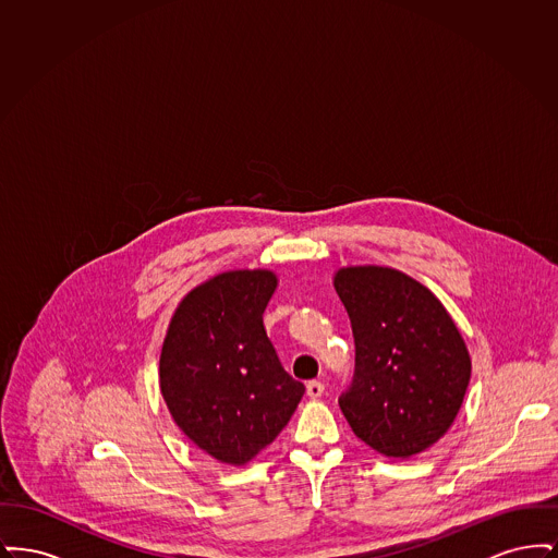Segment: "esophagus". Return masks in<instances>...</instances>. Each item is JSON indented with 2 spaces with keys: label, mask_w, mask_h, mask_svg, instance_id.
<instances>
[{
  "label": "esophagus",
  "mask_w": 558,
  "mask_h": 558,
  "mask_svg": "<svg viewBox=\"0 0 558 558\" xmlns=\"http://www.w3.org/2000/svg\"><path fill=\"white\" fill-rule=\"evenodd\" d=\"M322 393H324V383H319V380H310V383H307V396H310V398H322Z\"/></svg>",
  "instance_id": "34e87169"
}]
</instances>
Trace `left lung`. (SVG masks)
I'll use <instances>...</instances> for the list:
<instances>
[{
    "label": "left lung",
    "mask_w": 558,
    "mask_h": 558,
    "mask_svg": "<svg viewBox=\"0 0 558 558\" xmlns=\"http://www.w3.org/2000/svg\"><path fill=\"white\" fill-rule=\"evenodd\" d=\"M355 339V374L339 398L353 433L387 458H410L453 425L471 355L444 303L385 266L335 271Z\"/></svg>",
    "instance_id": "8db88e82"
}]
</instances>
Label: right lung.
<instances>
[{
  "mask_svg": "<svg viewBox=\"0 0 558 558\" xmlns=\"http://www.w3.org/2000/svg\"><path fill=\"white\" fill-rule=\"evenodd\" d=\"M271 269H230L187 292L162 341L159 385L171 418L211 458L244 466L289 425L305 393L267 339Z\"/></svg>",
  "mask_w": 558,
  "mask_h": 558,
  "instance_id": "right-lung-1",
  "label": "right lung"
}]
</instances>
